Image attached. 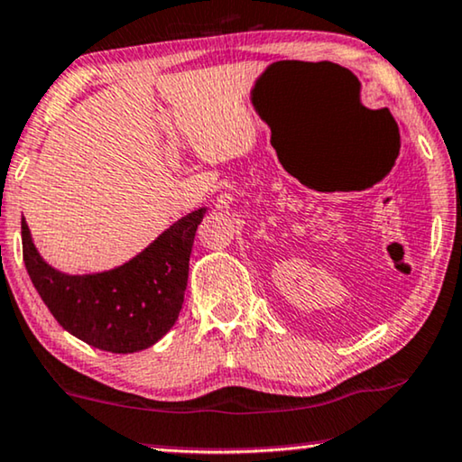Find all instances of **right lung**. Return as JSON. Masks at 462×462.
<instances>
[{"label": "right lung", "instance_id": "right-lung-1", "mask_svg": "<svg viewBox=\"0 0 462 462\" xmlns=\"http://www.w3.org/2000/svg\"><path fill=\"white\" fill-rule=\"evenodd\" d=\"M202 217L205 208L192 211L125 266L86 276L48 266L23 219V260L60 328L107 353H137L156 344L180 317L189 254Z\"/></svg>", "mask_w": 462, "mask_h": 462}]
</instances>
